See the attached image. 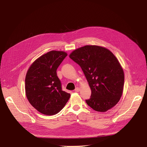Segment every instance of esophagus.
<instances>
[{"label": "esophagus", "instance_id": "1", "mask_svg": "<svg viewBox=\"0 0 147 147\" xmlns=\"http://www.w3.org/2000/svg\"><path fill=\"white\" fill-rule=\"evenodd\" d=\"M75 92H79V91H80V88H78V87L76 88H75Z\"/></svg>", "mask_w": 147, "mask_h": 147}]
</instances>
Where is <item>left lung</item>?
I'll use <instances>...</instances> for the list:
<instances>
[{"label":"left lung","instance_id":"left-lung-1","mask_svg":"<svg viewBox=\"0 0 147 147\" xmlns=\"http://www.w3.org/2000/svg\"><path fill=\"white\" fill-rule=\"evenodd\" d=\"M69 57L81 67L91 88L87 104L100 112L116 105L123 92L124 74L113 53L104 47L86 45L73 51Z\"/></svg>","mask_w":147,"mask_h":147}]
</instances>
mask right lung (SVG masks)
Wrapping results in <instances>:
<instances>
[{"mask_svg": "<svg viewBox=\"0 0 147 147\" xmlns=\"http://www.w3.org/2000/svg\"><path fill=\"white\" fill-rule=\"evenodd\" d=\"M67 56L63 51H51L30 65L25 78L26 95L29 103L46 115L59 113L70 94L63 91L56 70Z\"/></svg>", "mask_w": 147, "mask_h": 147, "instance_id": "right-lung-1", "label": "right lung"}]
</instances>
